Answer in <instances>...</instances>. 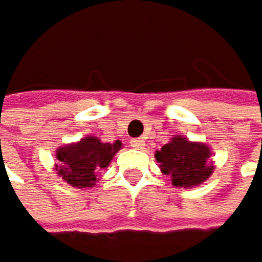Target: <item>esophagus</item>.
I'll return each mask as SVG.
<instances>
[{
    "mask_svg": "<svg viewBox=\"0 0 262 262\" xmlns=\"http://www.w3.org/2000/svg\"><path fill=\"white\" fill-rule=\"evenodd\" d=\"M144 144H146V142H144V139H142V138H138V139L131 141V146L136 147V149H142V147H144Z\"/></svg>",
    "mask_w": 262,
    "mask_h": 262,
    "instance_id": "34e87169",
    "label": "esophagus"
}]
</instances>
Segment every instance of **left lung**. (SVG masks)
<instances>
[{"label": "left lung", "instance_id": "obj_1", "mask_svg": "<svg viewBox=\"0 0 262 262\" xmlns=\"http://www.w3.org/2000/svg\"><path fill=\"white\" fill-rule=\"evenodd\" d=\"M208 157L210 149L205 144L190 142L187 138H172L156 152V161L176 187H193L207 180L213 170Z\"/></svg>", "mask_w": 262, "mask_h": 262}]
</instances>
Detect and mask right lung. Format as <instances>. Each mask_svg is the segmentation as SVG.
I'll list each match as a JSON object with an SVG mask.
<instances>
[{
  "mask_svg": "<svg viewBox=\"0 0 262 262\" xmlns=\"http://www.w3.org/2000/svg\"><path fill=\"white\" fill-rule=\"evenodd\" d=\"M121 149V141L101 142L98 138L88 136L77 144L63 146L57 151L59 176L74 187H92L97 182V174L108 167L113 156Z\"/></svg>",
  "mask_w": 262,
  "mask_h": 262,
  "instance_id": "right-lung-1",
  "label": "right lung"
}]
</instances>
